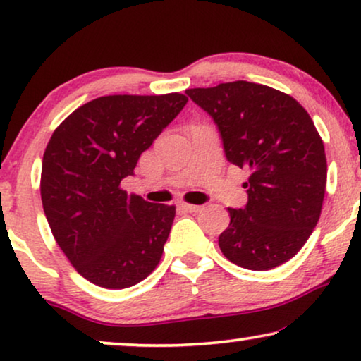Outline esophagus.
<instances>
[{
    "mask_svg": "<svg viewBox=\"0 0 361 361\" xmlns=\"http://www.w3.org/2000/svg\"><path fill=\"white\" fill-rule=\"evenodd\" d=\"M179 207L184 212H189V214H197V212L202 210V205H192V204H185V202H182Z\"/></svg>",
    "mask_w": 361,
    "mask_h": 361,
    "instance_id": "obj_1",
    "label": "esophagus"
}]
</instances>
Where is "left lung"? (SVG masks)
<instances>
[{"label":"left lung","instance_id":"1","mask_svg":"<svg viewBox=\"0 0 361 361\" xmlns=\"http://www.w3.org/2000/svg\"><path fill=\"white\" fill-rule=\"evenodd\" d=\"M219 126L231 164L250 171L248 204L219 236L231 263L268 271L305 245L322 212L327 159L305 108L288 93L236 80L185 90Z\"/></svg>","mask_w":361,"mask_h":361}]
</instances>
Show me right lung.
I'll list each match as a JSON object with an SVG mask.
<instances>
[{
	"label": "right lung",
	"mask_w": 361,
	"mask_h": 361,
	"mask_svg": "<svg viewBox=\"0 0 361 361\" xmlns=\"http://www.w3.org/2000/svg\"><path fill=\"white\" fill-rule=\"evenodd\" d=\"M187 100L177 92L95 98L72 111L47 142L44 214L77 273L100 288H130L159 264L176 207L128 194L121 179Z\"/></svg>",
	"instance_id": "add662e5"
}]
</instances>
